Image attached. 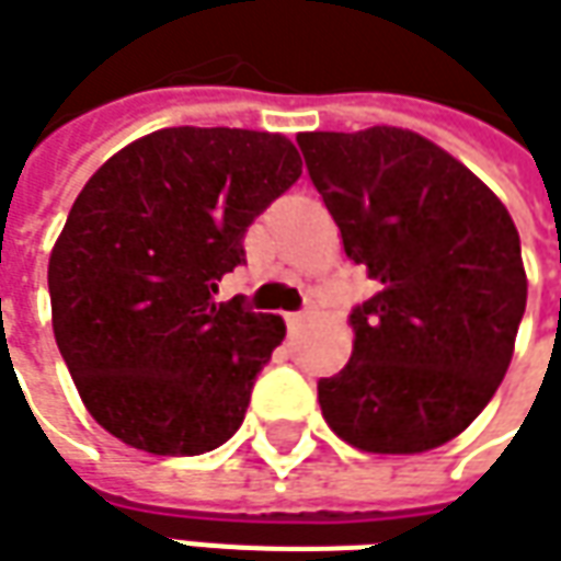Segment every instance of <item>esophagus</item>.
<instances>
[{
    "label": "esophagus",
    "instance_id": "esophagus-1",
    "mask_svg": "<svg viewBox=\"0 0 561 561\" xmlns=\"http://www.w3.org/2000/svg\"><path fill=\"white\" fill-rule=\"evenodd\" d=\"M304 319H307V313H285V322H288V329H298Z\"/></svg>",
    "mask_w": 561,
    "mask_h": 561
}]
</instances>
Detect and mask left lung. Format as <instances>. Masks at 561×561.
<instances>
[{
	"mask_svg": "<svg viewBox=\"0 0 561 561\" xmlns=\"http://www.w3.org/2000/svg\"><path fill=\"white\" fill-rule=\"evenodd\" d=\"M347 257L381 291L351 313L354 354L322 378L329 428L366 454L435 450L506 376L528 300L506 204L450 151L400 126L300 133Z\"/></svg>",
	"mask_w": 561,
	"mask_h": 561,
	"instance_id": "8db88e82",
	"label": "left lung"
}]
</instances>
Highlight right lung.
<instances>
[{"label": "right lung", "mask_w": 561, "mask_h": 561, "mask_svg": "<svg viewBox=\"0 0 561 561\" xmlns=\"http://www.w3.org/2000/svg\"><path fill=\"white\" fill-rule=\"evenodd\" d=\"M300 176L282 133L167 126L92 173L51 248V329L89 415L142 454L239 432L285 322L217 304L263 207Z\"/></svg>", "instance_id": "obj_1"}]
</instances>
